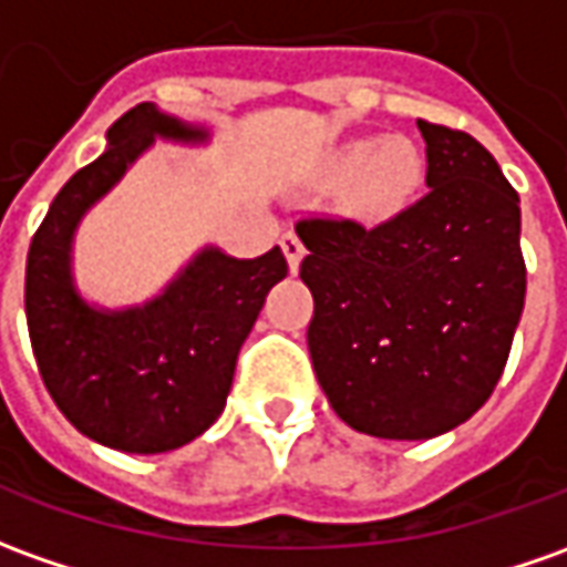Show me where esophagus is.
I'll use <instances>...</instances> for the list:
<instances>
[{
    "mask_svg": "<svg viewBox=\"0 0 567 567\" xmlns=\"http://www.w3.org/2000/svg\"><path fill=\"white\" fill-rule=\"evenodd\" d=\"M280 246H284V256L290 261V271H299V261L306 256V244L299 240V234L287 231L280 237Z\"/></svg>",
    "mask_w": 567,
    "mask_h": 567,
    "instance_id": "obj_1",
    "label": "esophagus"
}]
</instances>
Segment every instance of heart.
I'll return each mask as SVG.
<instances>
[{"label": "heart", "instance_id": "b5f03b06", "mask_svg": "<svg viewBox=\"0 0 567 567\" xmlns=\"http://www.w3.org/2000/svg\"><path fill=\"white\" fill-rule=\"evenodd\" d=\"M327 172L333 182H351V200L370 216L398 213L423 182L420 147L408 138H358L339 147Z\"/></svg>", "mask_w": 567, "mask_h": 567}]
</instances>
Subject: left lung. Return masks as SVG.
I'll return each mask as SVG.
<instances>
[{
    "mask_svg": "<svg viewBox=\"0 0 567 567\" xmlns=\"http://www.w3.org/2000/svg\"><path fill=\"white\" fill-rule=\"evenodd\" d=\"M416 126L425 197L380 225L296 221L318 382L342 423L392 441L435 439L485 404L528 287L518 194L497 159L460 128Z\"/></svg>",
    "mask_w": 567,
    "mask_h": 567,
    "instance_id": "left-lung-1",
    "label": "left lung"
}]
</instances>
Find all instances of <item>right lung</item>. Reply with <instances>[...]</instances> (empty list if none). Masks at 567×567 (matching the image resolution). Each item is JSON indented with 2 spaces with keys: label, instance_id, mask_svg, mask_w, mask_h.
I'll return each mask as SVG.
<instances>
[{
  "label": "right lung",
  "instance_id": "right-lung-1",
  "mask_svg": "<svg viewBox=\"0 0 567 567\" xmlns=\"http://www.w3.org/2000/svg\"><path fill=\"white\" fill-rule=\"evenodd\" d=\"M154 135L197 142L154 104L123 113L107 151L58 190L27 252L23 308L49 395L85 439L126 454H163L203 435L225 410L234 364L265 296L287 277L280 246L259 259L203 249L144 308L95 311L70 280L76 221L107 194Z\"/></svg>",
  "mask_w": 567,
  "mask_h": 567
}]
</instances>
